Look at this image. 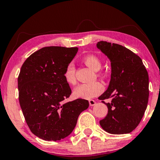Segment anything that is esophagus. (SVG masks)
Here are the masks:
<instances>
[{
    "instance_id": "34e87169",
    "label": "esophagus",
    "mask_w": 160,
    "mask_h": 160,
    "mask_svg": "<svg viewBox=\"0 0 160 160\" xmlns=\"http://www.w3.org/2000/svg\"><path fill=\"white\" fill-rule=\"evenodd\" d=\"M89 105L90 106H94L95 104H96V102H95V101H94V100H89Z\"/></svg>"
}]
</instances>
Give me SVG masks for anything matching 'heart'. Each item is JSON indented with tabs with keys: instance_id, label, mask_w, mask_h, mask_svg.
I'll use <instances>...</instances> for the list:
<instances>
[{
	"instance_id": "1",
	"label": "heart",
	"mask_w": 160,
	"mask_h": 160,
	"mask_svg": "<svg viewBox=\"0 0 160 160\" xmlns=\"http://www.w3.org/2000/svg\"><path fill=\"white\" fill-rule=\"evenodd\" d=\"M82 62L89 68L94 71H98L102 68V62L98 56L95 55H88L82 58ZM64 78L67 83L74 85L76 83V70L73 63H69L66 66ZM103 85L96 81L92 83H82L77 86L73 94L78 98L90 99L100 95L103 91Z\"/></svg>"
}]
</instances>
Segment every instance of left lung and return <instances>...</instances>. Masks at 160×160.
<instances>
[{
	"instance_id": "obj_1",
	"label": "left lung",
	"mask_w": 160,
	"mask_h": 160,
	"mask_svg": "<svg viewBox=\"0 0 160 160\" xmlns=\"http://www.w3.org/2000/svg\"><path fill=\"white\" fill-rule=\"evenodd\" d=\"M97 48L111 61V76L108 89L98 97L108 108L100 120L102 128L113 135L132 132L140 123L149 98V78L142 60L117 43L99 41ZM111 98L110 103L103 100Z\"/></svg>"
}]
</instances>
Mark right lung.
I'll use <instances>...</instances> for the list:
<instances>
[{"label": "right lung", "mask_w": 160, "mask_h": 160, "mask_svg": "<svg viewBox=\"0 0 160 160\" xmlns=\"http://www.w3.org/2000/svg\"><path fill=\"white\" fill-rule=\"evenodd\" d=\"M78 47H47L25 60L18 78L19 100L32 132L45 141H59L73 132L89 102L78 98L64 103L71 89L64 78Z\"/></svg>", "instance_id": "right-lung-1"}]
</instances>
